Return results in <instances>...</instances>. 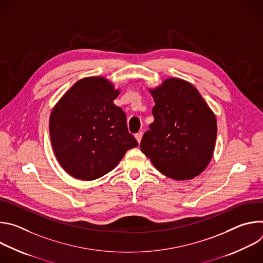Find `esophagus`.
Wrapping results in <instances>:
<instances>
[{"instance_id": "obj_1", "label": "esophagus", "mask_w": 263, "mask_h": 263, "mask_svg": "<svg viewBox=\"0 0 263 263\" xmlns=\"http://www.w3.org/2000/svg\"><path fill=\"white\" fill-rule=\"evenodd\" d=\"M135 138H136L137 142L139 143V142L141 141V138H142V132H138V133H136V134H135Z\"/></svg>"}]
</instances>
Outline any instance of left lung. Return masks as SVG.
I'll return each instance as SVG.
<instances>
[{"instance_id": "left-lung-1", "label": "left lung", "mask_w": 263, "mask_h": 263, "mask_svg": "<svg viewBox=\"0 0 263 263\" xmlns=\"http://www.w3.org/2000/svg\"><path fill=\"white\" fill-rule=\"evenodd\" d=\"M154 123L140 142L141 152L168 178L191 180L208 166L217 134L216 118L198 89L179 78L149 88Z\"/></svg>"}]
</instances>
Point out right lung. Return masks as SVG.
<instances>
[{"label": "right lung", "mask_w": 263, "mask_h": 263, "mask_svg": "<svg viewBox=\"0 0 263 263\" xmlns=\"http://www.w3.org/2000/svg\"><path fill=\"white\" fill-rule=\"evenodd\" d=\"M120 92L104 77H86L74 83L52 109L49 129L53 151L71 177L96 180L138 145L128 132L125 112L114 103Z\"/></svg>", "instance_id": "add662e5"}]
</instances>
